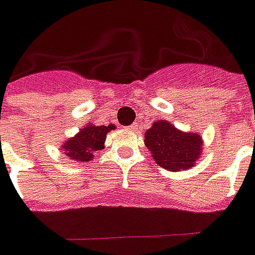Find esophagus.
<instances>
[{
    "mask_svg": "<svg viewBox=\"0 0 255 255\" xmlns=\"http://www.w3.org/2000/svg\"><path fill=\"white\" fill-rule=\"evenodd\" d=\"M128 129H129V130H135V129H137V125H135V124H131V125H130V126H128Z\"/></svg>",
    "mask_w": 255,
    "mask_h": 255,
    "instance_id": "esophagus-1",
    "label": "esophagus"
}]
</instances>
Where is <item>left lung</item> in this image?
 Here are the masks:
<instances>
[{"mask_svg": "<svg viewBox=\"0 0 255 255\" xmlns=\"http://www.w3.org/2000/svg\"><path fill=\"white\" fill-rule=\"evenodd\" d=\"M143 142L158 166L172 172L195 165L203 150L202 135L181 131L164 120L154 122L145 131Z\"/></svg>", "mask_w": 255, "mask_h": 255, "instance_id": "left-lung-1", "label": "left lung"}]
</instances>
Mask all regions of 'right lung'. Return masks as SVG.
Returning a JSON list of instances; mask_svg holds the SVG:
<instances>
[{
    "label": "right lung",
    "instance_id": "1",
    "mask_svg": "<svg viewBox=\"0 0 255 255\" xmlns=\"http://www.w3.org/2000/svg\"><path fill=\"white\" fill-rule=\"evenodd\" d=\"M113 129H114V125H87L79 130V133L75 137L67 139L66 142L63 143L62 148L64 149V154L71 160L80 162V164L91 161L95 153L102 150L106 134Z\"/></svg>",
    "mask_w": 255,
    "mask_h": 255
}]
</instances>
